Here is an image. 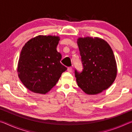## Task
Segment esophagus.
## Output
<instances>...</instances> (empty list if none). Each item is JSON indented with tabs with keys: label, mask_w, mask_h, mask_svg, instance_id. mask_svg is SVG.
Wrapping results in <instances>:
<instances>
[{
	"label": "esophagus",
	"mask_w": 132,
	"mask_h": 132,
	"mask_svg": "<svg viewBox=\"0 0 132 132\" xmlns=\"http://www.w3.org/2000/svg\"><path fill=\"white\" fill-rule=\"evenodd\" d=\"M68 71H69V72H70V73L72 72V71H73L72 68H71V67H69V68H68Z\"/></svg>",
	"instance_id": "34e87169"
}]
</instances>
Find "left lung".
<instances>
[{"label":"left lung","mask_w":132,"mask_h":132,"mask_svg":"<svg viewBox=\"0 0 132 132\" xmlns=\"http://www.w3.org/2000/svg\"><path fill=\"white\" fill-rule=\"evenodd\" d=\"M77 45L82 70H75L77 85L87 94L101 93L110 87L117 75V66L111 46L98 37L79 38Z\"/></svg>","instance_id":"obj_1"}]
</instances>
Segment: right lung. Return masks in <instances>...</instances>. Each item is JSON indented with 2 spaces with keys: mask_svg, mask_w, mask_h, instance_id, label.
<instances>
[{
  "mask_svg": "<svg viewBox=\"0 0 132 132\" xmlns=\"http://www.w3.org/2000/svg\"><path fill=\"white\" fill-rule=\"evenodd\" d=\"M59 40L57 36L38 35L29 40L22 48L18 76L29 90L45 94L67 70L60 62L62 55L56 50Z\"/></svg>",
  "mask_w": 132,
  "mask_h": 132,
  "instance_id": "obj_1",
  "label": "right lung"
}]
</instances>
